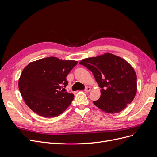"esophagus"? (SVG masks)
Masks as SVG:
<instances>
[{
  "label": "esophagus",
  "mask_w": 157,
  "mask_h": 157,
  "mask_svg": "<svg viewBox=\"0 0 157 157\" xmlns=\"http://www.w3.org/2000/svg\"><path fill=\"white\" fill-rule=\"evenodd\" d=\"M91 90V87H89V86L86 87V89H84V91H85L86 92H89Z\"/></svg>",
  "instance_id": "esophagus-1"
}]
</instances>
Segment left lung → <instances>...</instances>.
<instances>
[{
    "mask_svg": "<svg viewBox=\"0 0 157 157\" xmlns=\"http://www.w3.org/2000/svg\"><path fill=\"white\" fill-rule=\"evenodd\" d=\"M79 64L90 70L101 88V96L94 105L107 113L124 109L137 93V75L131 64L110 53L86 58Z\"/></svg>",
    "mask_w": 157,
    "mask_h": 157,
    "instance_id": "1",
    "label": "left lung"
}]
</instances>
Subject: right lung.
<instances>
[{
  "label": "right lung",
  "instance_id": "add662e5",
  "mask_svg": "<svg viewBox=\"0 0 157 157\" xmlns=\"http://www.w3.org/2000/svg\"><path fill=\"white\" fill-rule=\"evenodd\" d=\"M78 62L49 57L33 61L22 71L18 87L26 105L34 113L45 117L62 114L74 94L61 89L68 84L66 76Z\"/></svg>",
  "mask_w": 157,
  "mask_h": 157
}]
</instances>
